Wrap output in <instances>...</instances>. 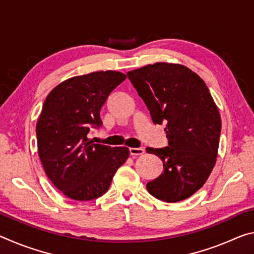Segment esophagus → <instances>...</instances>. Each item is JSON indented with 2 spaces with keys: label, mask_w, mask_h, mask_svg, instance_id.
Masks as SVG:
<instances>
[{
  "label": "esophagus",
  "mask_w": 254,
  "mask_h": 254,
  "mask_svg": "<svg viewBox=\"0 0 254 254\" xmlns=\"http://www.w3.org/2000/svg\"><path fill=\"white\" fill-rule=\"evenodd\" d=\"M128 151H130V154L132 157H135V156H141V154H143L144 149L143 148H130L128 149Z\"/></svg>",
  "instance_id": "esophagus-1"
}]
</instances>
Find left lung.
Returning a JSON list of instances; mask_svg holds the SVG:
<instances>
[{
  "instance_id": "8db88e82",
  "label": "left lung",
  "mask_w": 254,
  "mask_h": 254,
  "mask_svg": "<svg viewBox=\"0 0 254 254\" xmlns=\"http://www.w3.org/2000/svg\"><path fill=\"white\" fill-rule=\"evenodd\" d=\"M154 124L166 123L168 147L147 148L163 162L147 184L156 198L176 203L206 183L216 162L221 117L205 81L179 64L156 63L127 72Z\"/></svg>"
}]
</instances>
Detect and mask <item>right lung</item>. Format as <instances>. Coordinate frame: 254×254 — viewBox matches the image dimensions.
Masks as SVG:
<instances>
[{
    "mask_svg": "<svg viewBox=\"0 0 254 254\" xmlns=\"http://www.w3.org/2000/svg\"><path fill=\"white\" fill-rule=\"evenodd\" d=\"M126 78L113 70L71 77L46 98L36 128L38 153L51 183L71 199L105 194L128 158L127 148L93 143L87 136L102 126V106Z\"/></svg>",
    "mask_w": 254,
    "mask_h": 254,
    "instance_id": "right-lung-1",
    "label": "right lung"
}]
</instances>
